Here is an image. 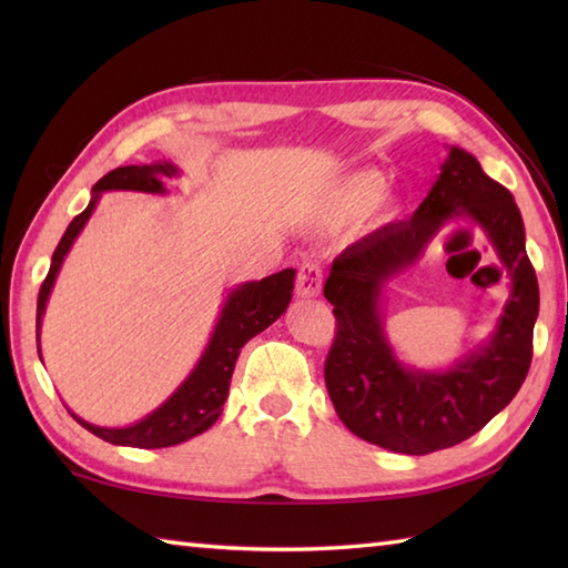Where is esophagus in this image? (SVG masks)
I'll use <instances>...</instances> for the list:
<instances>
[{"label": "esophagus", "mask_w": 568, "mask_h": 568, "mask_svg": "<svg viewBox=\"0 0 568 568\" xmlns=\"http://www.w3.org/2000/svg\"><path fill=\"white\" fill-rule=\"evenodd\" d=\"M295 293L297 297H317L322 293V268L320 263L305 261L297 271L295 281Z\"/></svg>", "instance_id": "34e87169"}]
</instances>
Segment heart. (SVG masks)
<instances>
[{
    "instance_id": "b5f03b06",
    "label": "heart",
    "mask_w": 568,
    "mask_h": 568,
    "mask_svg": "<svg viewBox=\"0 0 568 568\" xmlns=\"http://www.w3.org/2000/svg\"><path fill=\"white\" fill-rule=\"evenodd\" d=\"M385 192V178L373 171H361L348 175L344 183L334 192V214L352 220V216L366 214L371 207H376Z\"/></svg>"
}]
</instances>
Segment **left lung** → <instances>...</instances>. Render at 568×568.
Returning a JSON list of instances; mask_svg holds the SVG:
<instances>
[{"label": "left lung", "mask_w": 568, "mask_h": 568, "mask_svg": "<svg viewBox=\"0 0 568 568\" xmlns=\"http://www.w3.org/2000/svg\"><path fill=\"white\" fill-rule=\"evenodd\" d=\"M458 215H468L491 239L511 275V300L491 342L464 362L446 372L407 369L382 332V287ZM324 297L336 317L324 361L334 409L356 437L383 449L422 456L474 437L513 400L532 364L539 287L525 251L523 214L510 190L456 146L409 220L376 229L334 258Z\"/></svg>", "instance_id": "8db88e82"}]
</instances>
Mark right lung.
<instances>
[{"mask_svg": "<svg viewBox=\"0 0 568 568\" xmlns=\"http://www.w3.org/2000/svg\"><path fill=\"white\" fill-rule=\"evenodd\" d=\"M161 175L173 178L178 175V168L171 163L124 165L114 168V171H110L94 183L90 204L70 222L63 239H60V244L53 251L51 271L45 275L39 291V305H36V339L41 342V320L60 265H63V258L70 251L72 241L78 239L82 226L88 224L92 210L98 207L102 192L136 190L159 195V192H165ZM293 285L295 271L285 268L281 273L263 277V281H253L234 287V291L226 295L220 322H216L212 339L207 348H204L202 358L197 361V366L192 368L185 383L180 385L161 407H155L151 415L136 422V425L98 427L80 419L78 415L72 417H75L84 429L92 432L94 437L119 446H136V449H163V446H175L180 442L197 437L202 432H207L222 415V405L229 395V383H232V373L241 354V346L253 339L256 334H261L265 327H271V324L283 315L287 305H291Z\"/></svg>", "mask_w": 568, "mask_h": 568, "instance_id": "add662e5", "label": "right lung"}]
</instances>
